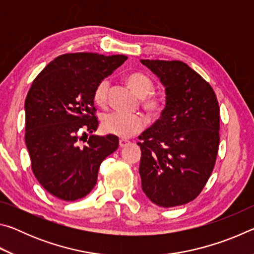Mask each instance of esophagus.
Returning <instances> with one entry per match:
<instances>
[{
	"mask_svg": "<svg viewBox=\"0 0 254 254\" xmlns=\"http://www.w3.org/2000/svg\"><path fill=\"white\" fill-rule=\"evenodd\" d=\"M130 143L128 142L127 140H123V139H121L119 141V145H120V148H124V147H127V145Z\"/></svg>",
	"mask_w": 254,
	"mask_h": 254,
	"instance_id": "esophagus-1",
	"label": "esophagus"
}]
</instances>
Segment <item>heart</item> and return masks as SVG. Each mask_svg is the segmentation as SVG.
Here are the masks:
<instances>
[{
    "instance_id": "b5f03b06",
    "label": "heart",
    "mask_w": 254,
    "mask_h": 254,
    "mask_svg": "<svg viewBox=\"0 0 254 254\" xmlns=\"http://www.w3.org/2000/svg\"><path fill=\"white\" fill-rule=\"evenodd\" d=\"M127 83L141 98L143 109L150 114H158L165 107L163 98L152 94L153 81L147 75L133 72L127 76ZM109 79H103L96 85L94 91V101L98 106H105L109 100ZM145 127V119L141 114H127L122 112H110L103 115L102 128L105 133L119 137H130L139 133Z\"/></svg>"
}]
</instances>
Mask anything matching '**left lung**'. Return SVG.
<instances>
[{
	"label": "left lung",
	"instance_id": "8db88e82",
	"mask_svg": "<svg viewBox=\"0 0 254 254\" xmlns=\"http://www.w3.org/2000/svg\"><path fill=\"white\" fill-rule=\"evenodd\" d=\"M141 63L166 88L160 119L139 136L142 190L161 207L195 199L210 177L220 144V107L212 86L179 60Z\"/></svg>",
	"mask_w": 254,
	"mask_h": 254
}]
</instances>
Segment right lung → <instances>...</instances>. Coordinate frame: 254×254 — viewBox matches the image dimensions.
Returning a JSON list of instances; mask_svg holds the SVG:
<instances>
[{"label":"right lung","mask_w":254,"mask_h":254,"mask_svg":"<svg viewBox=\"0 0 254 254\" xmlns=\"http://www.w3.org/2000/svg\"><path fill=\"white\" fill-rule=\"evenodd\" d=\"M127 59L65 54L33 80L24 102L25 144L38 182L59 199L72 201L89 194L102 161L119 147L118 136L93 134L98 127L94 91ZM84 135L86 143L81 145Z\"/></svg>","instance_id":"1"}]
</instances>
